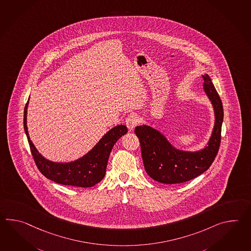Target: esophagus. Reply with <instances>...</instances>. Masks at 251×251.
Here are the masks:
<instances>
[{"label":"esophagus","mask_w":251,"mask_h":251,"mask_svg":"<svg viewBox=\"0 0 251 251\" xmlns=\"http://www.w3.org/2000/svg\"><path fill=\"white\" fill-rule=\"evenodd\" d=\"M125 123H126V126L128 127V129L132 130L138 125V123H139V117L136 114H133V113L129 114V115H128L127 119H126Z\"/></svg>","instance_id":"34e87169"}]
</instances>
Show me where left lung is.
<instances>
[{"label":"left lung","mask_w":251,"mask_h":251,"mask_svg":"<svg viewBox=\"0 0 251 251\" xmlns=\"http://www.w3.org/2000/svg\"><path fill=\"white\" fill-rule=\"evenodd\" d=\"M203 87L215 112V125L208 147L199 152H184L174 149L165 137L149 126H138L139 138L146 172L162 184H181L197 177L211 167L217 156L222 139L223 106L220 95L208 75H202Z\"/></svg>","instance_id":"1"}]
</instances>
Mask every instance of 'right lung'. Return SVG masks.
Instances as JSON below:
<instances>
[{
    "label": "right lung",
    "instance_id": "obj_1",
    "mask_svg": "<svg viewBox=\"0 0 251 251\" xmlns=\"http://www.w3.org/2000/svg\"><path fill=\"white\" fill-rule=\"evenodd\" d=\"M24 109L23 125L28 138V145L36 166L47 178L57 184L72 185L78 187H92L98 184L104 177L108 158L114 144L123 135L128 132L124 125H119L112 128L102 137L98 144L88 154L71 163H54L45 159L39 154L28 137L26 119L27 106Z\"/></svg>",
    "mask_w": 251,
    "mask_h": 251
}]
</instances>
